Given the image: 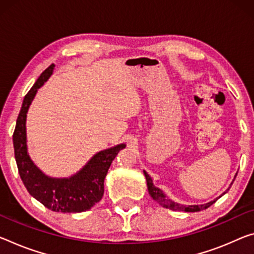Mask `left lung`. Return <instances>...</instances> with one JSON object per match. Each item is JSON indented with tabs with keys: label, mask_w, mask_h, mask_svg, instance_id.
Masks as SVG:
<instances>
[{
	"label": "left lung",
	"mask_w": 254,
	"mask_h": 254,
	"mask_svg": "<svg viewBox=\"0 0 254 254\" xmlns=\"http://www.w3.org/2000/svg\"><path fill=\"white\" fill-rule=\"evenodd\" d=\"M143 174H144V176H146L148 192H149V194H150L151 198L154 199L157 203H159L160 206H163L165 208H168V209H172V210L187 211V212H195V211L203 210V209H207L208 207H210L212 203H215L221 195H224L225 193H226L229 190V189H227V190L225 191L223 194L219 195L218 198H216L212 201H209V202H207V203H203V204H182V203L175 202V201L171 200L162 190H160L159 188L155 187L154 183H152L151 178L149 176V174L146 171H143Z\"/></svg>",
	"instance_id": "1"
}]
</instances>
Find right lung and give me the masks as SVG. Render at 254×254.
Here are the masks:
<instances>
[{"mask_svg": "<svg viewBox=\"0 0 254 254\" xmlns=\"http://www.w3.org/2000/svg\"><path fill=\"white\" fill-rule=\"evenodd\" d=\"M54 67V64H51L23 98L13 133L14 157L20 178L36 200L56 212H82L102 200L108 168L127 144L120 143L97 152L81 170L69 178H52L36 166L27 147V113L38 89L50 79Z\"/></svg>", "mask_w": 254, "mask_h": 254, "instance_id": "1", "label": "right lung"}]
</instances>
